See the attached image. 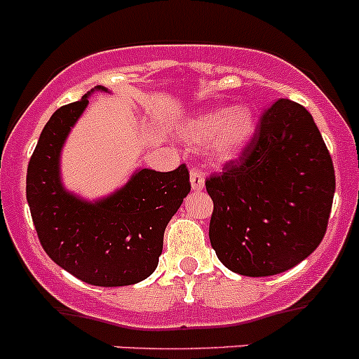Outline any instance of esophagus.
I'll use <instances>...</instances> for the list:
<instances>
[{
    "mask_svg": "<svg viewBox=\"0 0 359 359\" xmlns=\"http://www.w3.org/2000/svg\"><path fill=\"white\" fill-rule=\"evenodd\" d=\"M189 179H191V186H193L194 191L203 189V186H205V173L201 172L200 168H191Z\"/></svg>",
    "mask_w": 359,
    "mask_h": 359,
    "instance_id": "1",
    "label": "esophagus"
}]
</instances>
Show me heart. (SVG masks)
Wrapping results in <instances>:
<instances>
[{
	"label": "heart",
	"mask_w": 359,
	"mask_h": 359,
	"mask_svg": "<svg viewBox=\"0 0 359 359\" xmlns=\"http://www.w3.org/2000/svg\"><path fill=\"white\" fill-rule=\"evenodd\" d=\"M254 133V117L247 107L212 110L200 114L186 124V137L194 144L212 140L214 154L221 159L235 158Z\"/></svg>",
	"instance_id": "heart-1"
}]
</instances>
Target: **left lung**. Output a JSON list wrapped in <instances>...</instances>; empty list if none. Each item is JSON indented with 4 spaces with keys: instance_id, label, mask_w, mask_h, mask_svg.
Here are the masks:
<instances>
[{
    "instance_id": "left-lung-1",
    "label": "left lung",
    "mask_w": 359,
    "mask_h": 359,
    "mask_svg": "<svg viewBox=\"0 0 359 359\" xmlns=\"http://www.w3.org/2000/svg\"><path fill=\"white\" fill-rule=\"evenodd\" d=\"M214 201L208 236L226 268L283 273L321 243L332 212V156L305 107L279 98L263 110L238 159L205 180Z\"/></svg>"
}]
</instances>
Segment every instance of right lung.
<instances>
[{"label":"right lung","mask_w":359,"mask_h":359,"mask_svg":"<svg viewBox=\"0 0 359 359\" xmlns=\"http://www.w3.org/2000/svg\"><path fill=\"white\" fill-rule=\"evenodd\" d=\"M87 96L57 109L45 124L27 165V203L55 264L93 286H131L158 266L166 224L191 191L189 172L186 165L172 172L138 170L123 189L96 203L66 193L59 154Z\"/></svg>","instance_id":"1"}]
</instances>
